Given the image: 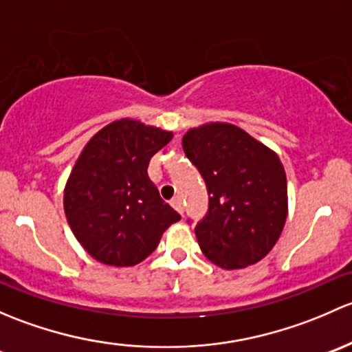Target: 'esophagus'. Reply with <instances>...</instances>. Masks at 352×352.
<instances>
[{
	"label": "esophagus",
	"instance_id": "esophagus-1",
	"mask_svg": "<svg viewBox=\"0 0 352 352\" xmlns=\"http://www.w3.org/2000/svg\"><path fill=\"white\" fill-rule=\"evenodd\" d=\"M171 205L175 206V210H177V212H179L181 215H183V212H184V206H183V200H181L179 197L173 198V200H171Z\"/></svg>",
	"mask_w": 352,
	"mask_h": 352
}]
</instances>
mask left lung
Returning a JSON list of instances; mask_svg holds the SVG:
<instances>
[{
    "instance_id": "obj_1",
    "label": "left lung",
    "mask_w": 352,
    "mask_h": 352,
    "mask_svg": "<svg viewBox=\"0 0 352 352\" xmlns=\"http://www.w3.org/2000/svg\"><path fill=\"white\" fill-rule=\"evenodd\" d=\"M183 151L208 191V212L195 227L201 252L223 270L256 264L276 244L288 215L280 157L230 123L188 130Z\"/></svg>"
}]
</instances>
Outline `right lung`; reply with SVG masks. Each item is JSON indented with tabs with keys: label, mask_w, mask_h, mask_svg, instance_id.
<instances>
[{
	"label": "right lung",
	"mask_w": 352,
	"mask_h": 352,
	"mask_svg": "<svg viewBox=\"0 0 352 352\" xmlns=\"http://www.w3.org/2000/svg\"><path fill=\"white\" fill-rule=\"evenodd\" d=\"M171 132L122 118L91 137L64 190L72 234L89 256L108 266H135L181 219L149 179L151 157Z\"/></svg>",
	"instance_id": "obj_1"
}]
</instances>
